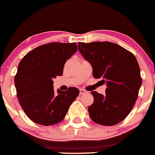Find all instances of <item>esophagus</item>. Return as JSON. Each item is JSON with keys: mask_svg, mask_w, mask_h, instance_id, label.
<instances>
[{"mask_svg": "<svg viewBox=\"0 0 155 155\" xmlns=\"http://www.w3.org/2000/svg\"><path fill=\"white\" fill-rule=\"evenodd\" d=\"M86 93H87V90H84V89H80V95H84Z\"/></svg>", "mask_w": 155, "mask_h": 155, "instance_id": "obj_1", "label": "esophagus"}]
</instances>
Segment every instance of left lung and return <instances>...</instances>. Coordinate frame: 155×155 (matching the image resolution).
Segmentation results:
<instances>
[{
    "label": "left lung",
    "instance_id": "1",
    "mask_svg": "<svg viewBox=\"0 0 155 155\" xmlns=\"http://www.w3.org/2000/svg\"><path fill=\"white\" fill-rule=\"evenodd\" d=\"M78 49L93 67V75L106 84L105 94L90 92L94 98L88 108L95 123L113 126L124 120L133 109L142 85L140 68L131 52L118 44L78 43Z\"/></svg>",
    "mask_w": 155,
    "mask_h": 155
}]
</instances>
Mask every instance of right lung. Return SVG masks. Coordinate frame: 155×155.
<instances>
[{
    "mask_svg": "<svg viewBox=\"0 0 155 155\" xmlns=\"http://www.w3.org/2000/svg\"><path fill=\"white\" fill-rule=\"evenodd\" d=\"M78 50L75 43H49L36 47L20 61L14 78L16 96L25 114L35 123L50 126L65 118L79 90H53V78L62 76L67 59Z\"/></svg>",
    "mask_w": 155,
    "mask_h": 155,
    "instance_id": "add662e5",
    "label": "right lung"
}]
</instances>
